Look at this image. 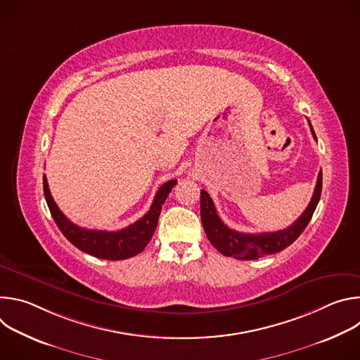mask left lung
I'll return each instance as SVG.
<instances>
[{
  "mask_svg": "<svg viewBox=\"0 0 360 360\" xmlns=\"http://www.w3.org/2000/svg\"><path fill=\"white\" fill-rule=\"evenodd\" d=\"M309 127L314 138L316 135L309 121ZM322 193V171L318 175V182L314 191V196L307 205L304 212L286 229L265 233H242L228 228L217 214L215 205L210 193L200 191V219L210 242L225 256H232L235 259H258L259 256L272 255L283 250L293 243L303 229L309 224Z\"/></svg>",
  "mask_w": 360,
  "mask_h": 360,
  "instance_id": "obj_1",
  "label": "left lung"
}]
</instances>
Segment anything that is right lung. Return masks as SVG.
<instances>
[{
  "label": "right lung",
  "instance_id": "1",
  "mask_svg": "<svg viewBox=\"0 0 360 360\" xmlns=\"http://www.w3.org/2000/svg\"><path fill=\"white\" fill-rule=\"evenodd\" d=\"M175 184H176L175 179L165 182L158 189L155 199H153L150 205V210L139 221L115 232L85 229L72 224L60 211L58 205L54 202V198L51 196L45 175H44V195L48 203L49 212L53 215L57 226L74 246L99 259L122 261L141 253L145 249V246L149 243L153 232L157 229L162 205L168 198L169 192L172 191V188L175 186Z\"/></svg>",
  "mask_w": 360,
  "mask_h": 360
}]
</instances>
